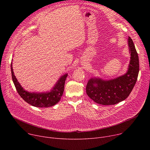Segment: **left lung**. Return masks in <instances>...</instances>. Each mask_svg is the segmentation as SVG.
Here are the masks:
<instances>
[{
  "mask_svg": "<svg viewBox=\"0 0 150 150\" xmlns=\"http://www.w3.org/2000/svg\"><path fill=\"white\" fill-rule=\"evenodd\" d=\"M128 45L131 56L126 74L109 81L91 78L87 82V94L94 102L102 105L116 104L125 100L132 91L139 70V58L130 37L128 38Z\"/></svg>",
  "mask_w": 150,
  "mask_h": 150,
  "instance_id": "8db88e82",
  "label": "left lung"
}]
</instances>
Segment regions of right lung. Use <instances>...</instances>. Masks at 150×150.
Segmentation results:
<instances>
[{
  "label": "right lung",
  "mask_w": 150,
  "mask_h": 150,
  "mask_svg": "<svg viewBox=\"0 0 150 150\" xmlns=\"http://www.w3.org/2000/svg\"><path fill=\"white\" fill-rule=\"evenodd\" d=\"M11 67L12 78L15 87L19 95L25 101L31 105L38 108H49L55 105L59 101L63 94L64 86L68 74L64 75L59 79L54 87H53V89L50 92L47 93H32L24 90L21 86L13 74L12 63Z\"/></svg>",
  "instance_id": "add662e5"
}]
</instances>
